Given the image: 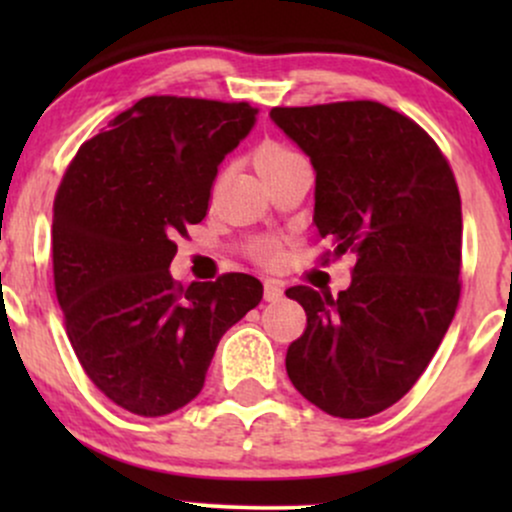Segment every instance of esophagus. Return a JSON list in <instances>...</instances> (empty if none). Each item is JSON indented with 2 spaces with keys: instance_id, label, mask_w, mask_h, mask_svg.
<instances>
[{
  "instance_id": "obj_1",
  "label": "esophagus",
  "mask_w": 512,
  "mask_h": 512,
  "mask_svg": "<svg viewBox=\"0 0 512 512\" xmlns=\"http://www.w3.org/2000/svg\"><path fill=\"white\" fill-rule=\"evenodd\" d=\"M281 298H284V286L274 279L264 281V301L276 303V301H281Z\"/></svg>"
}]
</instances>
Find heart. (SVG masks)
I'll return each instance as SVG.
<instances>
[{
  "label": "heart",
  "mask_w": 512,
  "mask_h": 512,
  "mask_svg": "<svg viewBox=\"0 0 512 512\" xmlns=\"http://www.w3.org/2000/svg\"><path fill=\"white\" fill-rule=\"evenodd\" d=\"M296 158H301V154H296V151L289 149V146L279 142H267L257 149L255 163H257V170L264 173V170L279 168L284 166V163L296 161ZM276 255H279V248H276V243H272V240H264V243L257 245V257H260V260H274Z\"/></svg>",
  "instance_id": "1"
}]
</instances>
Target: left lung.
<instances>
[{
	"label": "left lung",
	"mask_w": 512,
	"mask_h": 512,
	"mask_svg": "<svg viewBox=\"0 0 512 512\" xmlns=\"http://www.w3.org/2000/svg\"><path fill=\"white\" fill-rule=\"evenodd\" d=\"M315 168L317 236L354 252L351 286H291L308 325L286 351L301 395L339 419L399 402L443 342L462 267V202L448 158L407 115L375 101L272 108Z\"/></svg>",
	"instance_id": "1"
}]
</instances>
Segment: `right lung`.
<instances>
[{"instance_id": "right-lung-1", "label": "right lung", "mask_w": 512, "mask_h": 512, "mask_svg": "<svg viewBox=\"0 0 512 512\" xmlns=\"http://www.w3.org/2000/svg\"><path fill=\"white\" fill-rule=\"evenodd\" d=\"M255 115L245 101L146 96L81 144L57 187L52 274L67 337L91 383L132 414L192 402L219 339L262 301L250 274L182 286L168 272Z\"/></svg>"}]
</instances>
